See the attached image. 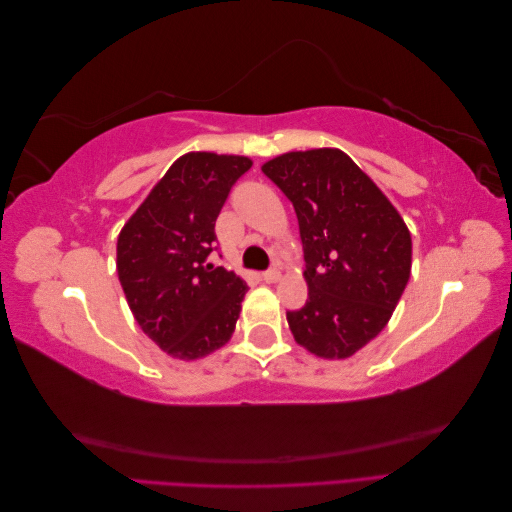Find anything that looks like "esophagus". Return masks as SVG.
<instances>
[{
    "label": "esophagus",
    "instance_id": "obj_1",
    "mask_svg": "<svg viewBox=\"0 0 512 512\" xmlns=\"http://www.w3.org/2000/svg\"><path fill=\"white\" fill-rule=\"evenodd\" d=\"M262 280H265L267 284H275V282L282 280V273L277 271V269H269V271L262 273Z\"/></svg>",
    "mask_w": 512,
    "mask_h": 512
}]
</instances>
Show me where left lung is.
<instances>
[{
    "label": "left lung",
    "instance_id": "8db88e82",
    "mask_svg": "<svg viewBox=\"0 0 512 512\" xmlns=\"http://www.w3.org/2000/svg\"><path fill=\"white\" fill-rule=\"evenodd\" d=\"M297 211L307 303L286 320L320 359H348L391 320L410 280L412 237L399 211L344 151H288L262 164Z\"/></svg>",
    "mask_w": 512,
    "mask_h": 512
}]
</instances>
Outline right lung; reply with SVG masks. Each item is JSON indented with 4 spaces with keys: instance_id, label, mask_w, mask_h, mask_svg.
<instances>
[{
    "instance_id": "right-lung-1",
    "label": "right lung",
    "mask_w": 512,
    "mask_h": 512,
    "mask_svg": "<svg viewBox=\"0 0 512 512\" xmlns=\"http://www.w3.org/2000/svg\"><path fill=\"white\" fill-rule=\"evenodd\" d=\"M250 168L245 156L185 153L119 232L123 294L138 327L173 359H203L235 333L247 284L207 258L228 192Z\"/></svg>"
}]
</instances>
